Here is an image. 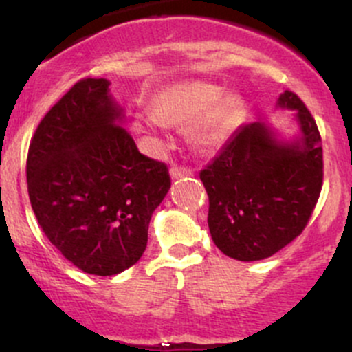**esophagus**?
<instances>
[{"instance_id":"obj_1","label":"esophagus","mask_w":352,"mask_h":352,"mask_svg":"<svg viewBox=\"0 0 352 352\" xmlns=\"http://www.w3.org/2000/svg\"><path fill=\"white\" fill-rule=\"evenodd\" d=\"M192 168H189V166H184V165H175L172 166V170H170V175H172V179H182V177H190L192 175Z\"/></svg>"}]
</instances>
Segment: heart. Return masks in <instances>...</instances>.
<instances>
[{
  "label": "heart",
  "mask_w": 352,
  "mask_h": 352,
  "mask_svg": "<svg viewBox=\"0 0 352 352\" xmlns=\"http://www.w3.org/2000/svg\"><path fill=\"white\" fill-rule=\"evenodd\" d=\"M218 85L179 83L163 88L153 98V112L138 113L134 127L144 134H158L165 124L187 127L196 124L194 138L199 144L212 146L225 140L242 119V105L235 97H225Z\"/></svg>",
  "instance_id": "obj_1"
}]
</instances>
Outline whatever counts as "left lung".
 <instances>
[{"instance_id":"1","label":"left lung","mask_w":352,"mask_h":352,"mask_svg":"<svg viewBox=\"0 0 352 352\" xmlns=\"http://www.w3.org/2000/svg\"><path fill=\"white\" fill-rule=\"evenodd\" d=\"M296 110L301 140L286 144L262 122L240 127L201 170L212 242L236 261H262L301 235L320 197L324 151L317 122L294 91L279 97Z\"/></svg>"}]
</instances>
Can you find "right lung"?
<instances>
[{
    "instance_id": "add662e5",
    "label": "right lung",
    "mask_w": 352,
    "mask_h": 352,
    "mask_svg": "<svg viewBox=\"0 0 352 352\" xmlns=\"http://www.w3.org/2000/svg\"><path fill=\"white\" fill-rule=\"evenodd\" d=\"M105 78H81L32 136L27 187L42 232L83 272L113 276L146 250L168 166L140 153Z\"/></svg>"
}]
</instances>
